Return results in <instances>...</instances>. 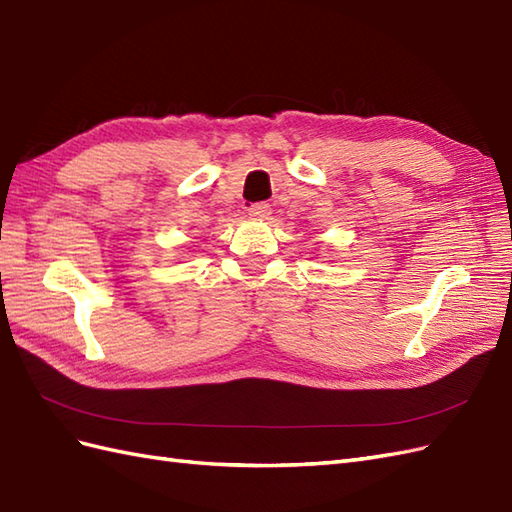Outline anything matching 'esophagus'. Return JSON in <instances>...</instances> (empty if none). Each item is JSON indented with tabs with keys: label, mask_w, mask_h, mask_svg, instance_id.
Returning <instances> with one entry per match:
<instances>
[{
	"label": "esophagus",
	"mask_w": 512,
	"mask_h": 512,
	"mask_svg": "<svg viewBox=\"0 0 512 512\" xmlns=\"http://www.w3.org/2000/svg\"><path fill=\"white\" fill-rule=\"evenodd\" d=\"M248 216L255 218V220H268L270 205L268 203H255V205L248 207Z\"/></svg>",
	"instance_id": "obj_1"
}]
</instances>
